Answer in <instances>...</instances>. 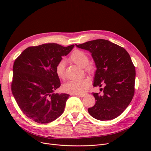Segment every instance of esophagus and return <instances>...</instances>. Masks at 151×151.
<instances>
[{
    "label": "esophagus",
    "instance_id": "1",
    "mask_svg": "<svg viewBox=\"0 0 151 151\" xmlns=\"http://www.w3.org/2000/svg\"><path fill=\"white\" fill-rule=\"evenodd\" d=\"M87 94L88 93H83V94H73V96H78V97H84L85 96H87Z\"/></svg>",
    "mask_w": 151,
    "mask_h": 151
}]
</instances>
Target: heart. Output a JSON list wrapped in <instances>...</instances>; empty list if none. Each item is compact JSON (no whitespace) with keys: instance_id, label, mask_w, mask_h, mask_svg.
<instances>
[{"instance_id":"obj_1","label":"heart","mask_w":151,"mask_h":151,"mask_svg":"<svg viewBox=\"0 0 151 151\" xmlns=\"http://www.w3.org/2000/svg\"><path fill=\"white\" fill-rule=\"evenodd\" d=\"M69 60L76 65L83 67L86 73H92L94 72L95 67L89 62V56L86 52L75 50L72 52L69 57ZM65 67L64 60L59 61L55 67V72L58 77L60 80L65 79ZM90 80L88 78H82L78 80L68 81L62 86L63 91L70 93L82 94L88 91L90 86Z\"/></svg>"}]
</instances>
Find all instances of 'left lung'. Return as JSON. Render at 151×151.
Returning <instances> with one entry per match:
<instances>
[{
  "label": "left lung",
  "mask_w": 151,
  "mask_h": 151,
  "mask_svg": "<svg viewBox=\"0 0 151 151\" xmlns=\"http://www.w3.org/2000/svg\"><path fill=\"white\" fill-rule=\"evenodd\" d=\"M88 50L97 68L93 86L104 85L103 94L94 93L96 104L88 109L91 116L100 121L111 120L121 114L134 93L135 68L129 54L124 47L106 40L76 45Z\"/></svg>",
  "instance_id": "8db88e82"
}]
</instances>
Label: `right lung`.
I'll return each instance as SVG.
<instances>
[{
	"label": "right lung",
	"instance_id": "obj_1",
	"mask_svg": "<svg viewBox=\"0 0 151 151\" xmlns=\"http://www.w3.org/2000/svg\"><path fill=\"white\" fill-rule=\"evenodd\" d=\"M73 47L57 43L30 46L15 59L12 92L21 111L30 119L47 124L63 113L69 95L54 93L60 86L55 67Z\"/></svg>",
	"mask_w": 151,
	"mask_h": 151
}]
</instances>
